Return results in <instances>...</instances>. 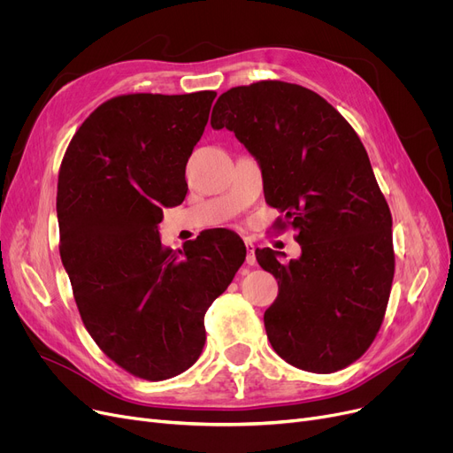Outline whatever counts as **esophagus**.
Listing matches in <instances>:
<instances>
[{"instance_id": "esophagus-1", "label": "esophagus", "mask_w": 453, "mask_h": 453, "mask_svg": "<svg viewBox=\"0 0 453 453\" xmlns=\"http://www.w3.org/2000/svg\"><path fill=\"white\" fill-rule=\"evenodd\" d=\"M244 244H246V251H248V255H246V263H248L250 266H253V265L257 263V258H255V244H253L251 241H246Z\"/></svg>"}]
</instances>
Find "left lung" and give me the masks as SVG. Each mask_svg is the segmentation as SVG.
Listing matches in <instances>:
<instances>
[{"label": "left lung", "mask_w": 453, "mask_h": 453, "mask_svg": "<svg viewBox=\"0 0 453 453\" xmlns=\"http://www.w3.org/2000/svg\"><path fill=\"white\" fill-rule=\"evenodd\" d=\"M211 127L257 159L266 202L297 231L290 263L255 251L279 284L265 312L273 350L311 372L350 365L376 338L395 275L391 211L358 134L318 93L280 81L227 89Z\"/></svg>", "instance_id": "1"}]
</instances>
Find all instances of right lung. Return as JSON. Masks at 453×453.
<instances>
[{
    "mask_svg": "<svg viewBox=\"0 0 453 453\" xmlns=\"http://www.w3.org/2000/svg\"><path fill=\"white\" fill-rule=\"evenodd\" d=\"M214 91L132 93L101 104L71 139L58 173L60 257L84 326L134 376L173 378L205 343L203 316L246 258L233 231L163 248V207L187 195L185 166Z\"/></svg>",
    "mask_w": 453,
    "mask_h": 453,
    "instance_id": "obj_1",
    "label": "right lung"
}]
</instances>
